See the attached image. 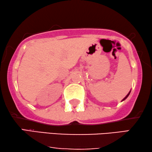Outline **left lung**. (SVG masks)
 I'll use <instances>...</instances> for the list:
<instances>
[{
  "label": "left lung",
  "mask_w": 152,
  "mask_h": 152,
  "mask_svg": "<svg viewBox=\"0 0 152 152\" xmlns=\"http://www.w3.org/2000/svg\"><path fill=\"white\" fill-rule=\"evenodd\" d=\"M130 92H131V91H130ZM130 92H129V93H128V94H127V95H126V97H124V99H122V101H123V100H124V99H126V97H128V96H129V93H130Z\"/></svg>",
  "instance_id": "8db88e82"
}]
</instances>
